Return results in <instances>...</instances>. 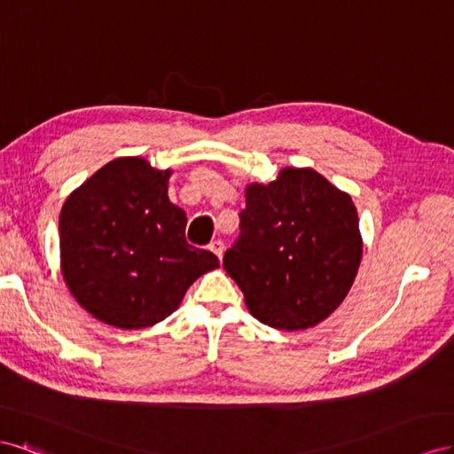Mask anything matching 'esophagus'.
Returning <instances> with one entry per match:
<instances>
[{"label":"esophagus","instance_id":"esophagus-1","mask_svg":"<svg viewBox=\"0 0 454 454\" xmlns=\"http://www.w3.org/2000/svg\"><path fill=\"white\" fill-rule=\"evenodd\" d=\"M218 258H223V253H224V243L220 241V239H216V241H213L211 243V247H209Z\"/></svg>","mask_w":454,"mask_h":454}]
</instances>
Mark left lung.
Segmentation results:
<instances>
[{
    "instance_id": "left-lung-1",
    "label": "left lung",
    "mask_w": 454,
    "mask_h": 454,
    "mask_svg": "<svg viewBox=\"0 0 454 454\" xmlns=\"http://www.w3.org/2000/svg\"><path fill=\"white\" fill-rule=\"evenodd\" d=\"M361 247L352 198L314 169L285 167L270 184L245 188L239 238L223 266L253 317L279 331H301L342 304Z\"/></svg>"
}]
</instances>
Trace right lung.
I'll use <instances>...</instances> for the list:
<instances>
[{"label":"right lung","mask_w":454,"mask_h":454,"mask_svg":"<svg viewBox=\"0 0 454 454\" xmlns=\"http://www.w3.org/2000/svg\"><path fill=\"white\" fill-rule=\"evenodd\" d=\"M171 169L118 158L64 201L60 270L87 312L120 329L171 316L190 285L218 258L186 241V213L167 196Z\"/></svg>","instance_id":"obj_1"}]
</instances>
